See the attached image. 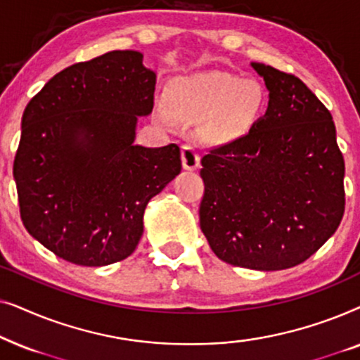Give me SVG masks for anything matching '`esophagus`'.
<instances>
[{
  "label": "esophagus",
  "mask_w": 360,
  "mask_h": 360,
  "mask_svg": "<svg viewBox=\"0 0 360 360\" xmlns=\"http://www.w3.org/2000/svg\"><path fill=\"white\" fill-rule=\"evenodd\" d=\"M181 160L186 170H195L200 165V154L193 144L181 146Z\"/></svg>",
  "instance_id": "esophagus-1"
}]
</instances>
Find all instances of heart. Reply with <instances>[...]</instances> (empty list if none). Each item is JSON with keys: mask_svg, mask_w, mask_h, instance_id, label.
I'll return each mask as SVG.
<instances>
[{"mask_svg": "<svg viewBox=\"0 0 360 360\" xmlns=\"http://www.w3.org/2000/svg\"><path fill=\"white\" fill-rule=\"evenodd\" d=\"M264 100V90L257 82L240 80L219 70L184 77L170 90L175 115L184 120L210 116L206 132L214 139H231L249 131L262 111ZM159 115L167 120L164 108Z\"/></svg>", "mask_w": 360, "mask_h": 360, "instance_id": "b5f03b06", "label": "heart"}]
</instances>
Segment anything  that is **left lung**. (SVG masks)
I'll list each match as a JSON object with an SVG mask.
<instances>
[{
  "label": "left lung",
  "mask_w": 360,
  "mask_h": 360,
  "mask_svg": "<svg viewBox=\"0 0 360 360\" xmlns=\"http://www.w3.org/2000/svg\"><path fill=\"white\" fill-rule=\"evenodd\" d=\"M252 67L269 108L245 134L201 159L200 228L223 262L269 272L304 262L338 229L344 157L331 112L298 77Z\"/></svg>",
  "instance_id": "1"
}]
</instances>
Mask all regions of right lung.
Wrapping results in <instances>:
<instances>
[{
    "label": "right lung",
    "mask_w": 360,
    "mask_h": 360,
    "mask_svg": "<svg viewBox=\"0 0 360 360\" xmlns=\"http://www.w3.org/2000/svg\"><path fill=\"white\" fill-rule=\"evenodd\" d=\"M154 90L141 52L112 51L63 68L27 103L13 165L19 213L57 257L85 267L126 259L149 200L180 174L176 144H132Z\"/></svg>",
    "instance_id": "add662e5"
}]
</instances>
